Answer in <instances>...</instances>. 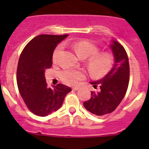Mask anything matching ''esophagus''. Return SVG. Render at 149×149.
<instances>
[{"mask_svg":"<svg viewBox=\"0 0 149 149\" xmlns=\"http://www.w3.org/2000/svg\"><path fill=\"white\" fill-rule=\"evenodd\" d=\"M80 89V87H79V86H74L73 88H72V89H73V90H78V89Z\"/></svg>","mask_w":149,"mask_h":149,"instance_id":"obj_1","label":"esophagus"}]
</instances>
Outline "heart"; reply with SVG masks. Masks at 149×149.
Returning <instances> with one entry per match:
<instances>
[{
  "label": "heart",
  "mask_w": 149,
  "mask_h": 149,
  "mask_svg": "<svg viewBox=\"0 0 149 149\" xmlns=\"http://www.w3.org/2000/svg\"><path fill=\"white\" fill-rule=\"evenodd\" d=\"M72 47L80 58L86 59L87 66L92 75L97 78H102L110 73L115 64L114 56L108 52L99 53V48L96 45L82 40L72 44ZM63 49V45H59L53 54V62L57 63L58 56ZM86 73L83 69L65 68L60 72V78L68 85H76L79 81L86 78Z\"/></svg>",
  "instance_id": "obj_1"
}]
</instances>
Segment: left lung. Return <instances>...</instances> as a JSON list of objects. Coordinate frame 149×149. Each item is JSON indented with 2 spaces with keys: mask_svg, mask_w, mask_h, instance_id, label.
<instances>
[{
  "mask_svg": "<svg viewBox=\"0 0 149 149\" xmlns=\"http://www.w3.org/2000/svg\"><path fill=\"white\" fill-rule=\"evenodd\" d=\"M115 64L110 74L95 82H91L98 92H91V98L84 102V107L93 114L103 116L113 112L127 92L130 77L127 54L123 46L116 41L110 45Z\"/></svg>",
  "mask_w": 149,
  "mask_h": 149,
  "instance_id": "obj_1",
  "label": "left lung"
}]
</instances>
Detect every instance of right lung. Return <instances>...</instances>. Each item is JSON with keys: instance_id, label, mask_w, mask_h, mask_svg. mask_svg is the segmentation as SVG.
I'll use <instances>...</instances> for the list:
<instances>
[{"instance_id": "add662e5", "label": "right lung", "mask_w": 149, "mask_h": 149, "mask_svg": "<svg viewBox=\"0 0 149 149\" xmlns=\"http://www.w3.org/2000/svg\"><path fill=\"white\" fill-rule=\"evenodd\" d=\"M65 35L42 34L30 40L22 51L17 67V85L27 108L35 115L46 116L62 106L72 89L59 84L49 88L45 72L52 65V56Z\"/></svg>"}]
</instances>
